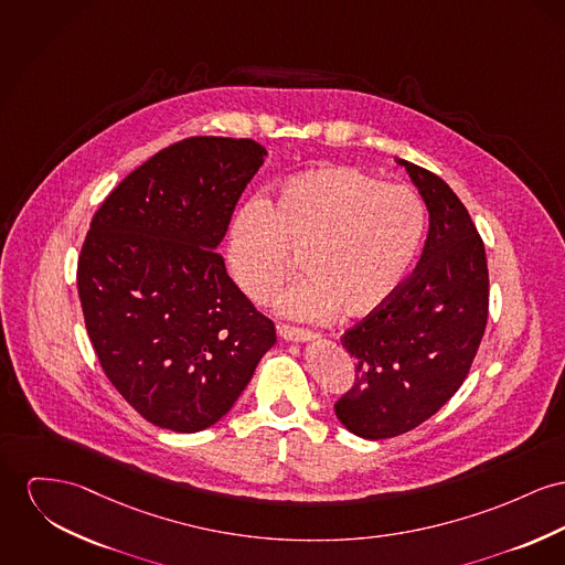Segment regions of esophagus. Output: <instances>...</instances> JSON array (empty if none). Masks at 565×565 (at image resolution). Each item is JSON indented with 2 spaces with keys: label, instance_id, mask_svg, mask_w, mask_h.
<instances>
[{
  "label": "esophagus",
  "instance_id": "esophagus-1",
  "mask_svg": "<svg viewBox=\"0 0 565 565\" xmlns=\"http://www.w3.org/2000/svg\"><path fill=\"white\" fill-rule=\"evenodd\" d=\"M278 334L289 342H306V340L315 339V334L310 330H300V328H291V326H278Z\"/></svg>",
  "mask_w": 565,
  "mask_h": 565
}]
</instances>
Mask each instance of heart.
Segmentation results:
<instances>
[{"mask_svg":"<svg viewBox=\"0 0 565 565\" xmlns=\"http://www.w3.org/2000/svg\"><path fill=\"white\" fill-rule=\"evenodd\" d=\"M424 233L426 207L414 189L337 164L285 180L269 203L239 207L226 262L242 294L264 303L291 274V252L308 276L278 300L282 315L366 317L401 291Z\"/></svg>","mask_w":565,"mask_h":565,"instance_id":"b5f03b06","label":"heart"}]
</instances>
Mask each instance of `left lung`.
<instances>
[{
	"label": "left lung",
	"mask_w": 565,
	"mask_h": 565,
	"mask_svg": "<svg viewBox=\"0 0 565 565\" xmlns=\"http://www.w3.org/2000/svg\"><path fill=\"white\" fill-rule=\"evenodd\" d=\"M396 162L426 203L428 237L401 291L340 339L355 381L334 405L347 430L373 441L414 430L450 401L489 319L487 253L467 207L439 175Z\"/></svg>",
	"instance_id": "1"
}]
</instances>
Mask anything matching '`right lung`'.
Masks as SVG:
<instances>
[{
  "mask_svg": "<svg viewBox=\"0 0 565 565\" xmlns=\"http://www.w3.org/2000/svg\"><path fill=\"white\" fill-rule=\"evenodd\" d=\"M265 153L253 139L178 141L92 218L76 267L85 328L115 390L160 428L216 424L276 342L216 253Z\"/></svg>",
  "mask_w": 565,
  "mask_h": 565,
  "instance_id": "right-lung-1",
  "label": "right lung"
}]
</instances>
